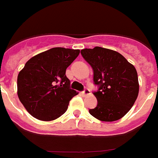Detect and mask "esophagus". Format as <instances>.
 <instances>
[{"label": "esophagus", "mask_w": 158, "mask_h": 158, "mask_svg": "<svg viewBox=\"0 0 158 158\" xmlns=\"http://www.w3.org/2000/svg\"><path fill=\"white\" fill-rule=\"evenodd\" d=\"M90 92H91V91H90V90L89 89H87V88H85V89L83 90V91H82L81 93H82V95H83V96H86V95H90Z\"/></svg>", "instance_id": "esophagus-1"}]
</instances>
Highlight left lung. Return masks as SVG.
<instances>
[{"label":"left lung","mask_w":158,"mask_h":158,"mask_svg":"<svg viewBox=\"0 0 158 158\" xmlns=\"http://www.w3.org/2000/svg\"><path fill=\"white\" fill-rule=\"evenodd\" d=\"M81 54L93 70V91L97 106L89 109L91 116L102 121L122 118L131 109L139 92L137 72L120 53L95 46L83 49Z\"/></svg>","instance_id":"obj_1"}]
</instances>
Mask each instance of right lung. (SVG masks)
<instances>
[{
	"instance_id": "obj_1",
	"label": "right lung",
	"mask_w": 158,
	"mask_h": 158,
	"mask_svg": "<svg viewBox=\"0 0 158 158\" xmlns=\"http://www.w3.org/2000/svg\"><path fill=\"white\" fill-rule=\"evenodd\" d=\"M79 50L54 47L28 61L18 76V95L28 112L50 121L66 112L77 92L70 87L66 70L79 56Z\"/></svg>"
}]
</instances>
